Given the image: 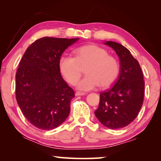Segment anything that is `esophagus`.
<instances>
[{"label":"esophagus","mask_w":161,"mask_h":161,"mask_svg":"<svg viewBox=\"0 0 161 161\" xmlns=\"http://www.w3.org/2000/svg\"><path fill=\"white\" fill-rule=\"evenodd\" d=\"M85 93H84V92H77L75 93L76 96H82V95H84Z\"/></svg>","instance_id":"esophagus-1"}]
</instances>
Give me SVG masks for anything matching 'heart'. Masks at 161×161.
<instances>
[{
    "label": "heart",
    "mask_w": 161,
    "mask_h": 161,
    "mask_svg": "<svg viewBox=\"0 0 161 161\" xmlns=\"http://www.w3.org/2000/svg\"><path fill=\"white\" fill-rule=\"evenodd\" d=\"M59 69L68 82L75 84L80 78L81 68H84L85 77L79 81L77 88L89 91L99 85L106 88L111 85L119 73V64L114 56L99 46H81L75 51V58L63 55L59 59Z\"/></svg>",
    "instance_id": "1"
}]
</instances>
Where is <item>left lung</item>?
<instances>
[{
  "instance_id": "obj_1",
  "label": "left lung",
  "mask_w": 161,
  "mask_h": 161,
  "mask_svg": "<svg viewBox=\"0 0 161 161\" xmlns=\"http://www.w3.org/2000/svg\"><path fill=\"white\" fill-rule=\"evenodd\" d=\"M116 52L120 62L119 78L108 91L100 93L99 105L94 111L100 123L111 129L126 126L134 120L143 102V72L130 51L119 43L106 41Z\"/></svg>"
}]
</instances>
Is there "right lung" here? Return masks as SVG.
I'll list each match as a JSON object with an SVG mask.
<instances>
[{
    "instance_id": "1",
    "label": "right lung",
    "mask_w": 161,
    "mask_h": 161,
    "mask_svg": "<svg viewBox=\"0 0 161 161\" xmlns=\"http://www.w3.org/2000/svg\"><path fill=\"white\" fill-rule=\"evenodd\" d=\"M78 40L42 37L29 46L21 59L15 75L16 100L37 129H56L69 116L75 92L62 77L59 62Z\"/></svg>"
}]
</instances>
